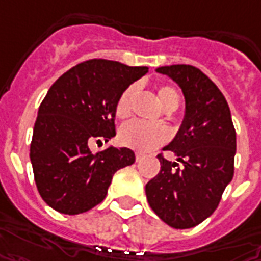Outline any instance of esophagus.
I'll return each mask as SVG.
<instances>
[{
	"instance_id": "1",
	"label": "esophagus",
	"mask_w": 261,
	"mask_h": 261,
	"mask_svg": "<svg viewBox=\"0 0 261 261\" xmlns=\"http://www.w3.org/2000/svg\"><path fill=\"white\" fill-rule=\"evenodd\" d=\"M141 158H143V156H141L140 153H137V154H136V162H140V160H141Z\"/></svg>"
}]
</instances>
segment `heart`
Wrapping results in <instances>:
<instances>
[{"instance_id": "1", "label": "heart", "mask_w": 261, "mask_h": 261, "mask_svg": "<svg viewBox=\"0 0 261 261\" xmlns=\"http://www.w3.org/2000/svg\"><path fill=\"white\" fill-rule=\"evenodd\" d=\"M137 94V86H128L118 98L115 105V114L118 118H125L131 113L133 99ZM158 98L166 111H175L179 105V94L172 86H160L158 89ZM120 140L124 146L146 153L151 151L167 140V131L162 127L147 125L140 121H131L121 127Z\"/></svg>"}]
</instances>
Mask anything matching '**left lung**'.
Returning <instances> with one entry per match:
<instances>
[{
	"instance_id": "obj_1",
	"label": "left lung",
	"mask_w": 261,
	"mask_h": 261,
	"mask_svg": "<svg viewBox=\"0 0 261 261\" xmlns=\"http://www.w3.org/2000/svg\"><path fill=\"white\" fill-rule=\"evenodd\" d=\"M156 72L182 89L185 115L175 139L165 147L173 151L176 162L159 154L160 172L146 185V196L167 225L192 228L211 217L232 180L236 130L224 95L199 69L172 65Z\"/></svg>"
}]
</instances>
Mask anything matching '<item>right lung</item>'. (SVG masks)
<instances>
[{"mask_svg": "<svg viewBox=\"0 0 261 261\" xmlns=\"http://www.w3.org/2000/svg\"><path fill=\"white\" fill-rule=\"evenodd\" d=\"M148 72L147 66L94 59L79 63L50 86L40 103L30 146L34 180L55 211L77 215L107 196L114 173L136 162L134 151L91 144L115 136L120 95Z\"/></svg>", "mask_w": 261, "mask_h": 261, "instance_id": "1", "label": "right lung"}]
</instances>
